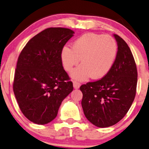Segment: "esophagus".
<instances>
[{
    "instance_id": "esophagus-1",
    "label": "esophagus",
    "mask_w": 149,
    "mask_h": 149,
    "mask_svg": "<svg viewBox=\"0 0 149 149\" xmlns=\"http://www.w3.org/2000/svg\"><path fill=\"white\" fill-rule=\"evenodd\" d=\"M80 86V84L79 83V82H78L77 81L73 82V87H74V89L79 88Z\"/></svg>"
}]
</instances>
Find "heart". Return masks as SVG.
Returning a JSON list of instances; mask_svg holds the SVG:
<instances>
[{
  "label": "heart",
  "instance_id": "heart-1",
  "mask_svg": "<svg viewBox=\"0 0 149 149\" xmlns=\"http://www.w3.org/2000/svg\"><path fill=\"white\" fill-rule=\"evenodd\" d=\"M116 42L108 35L86 33L77 39L72 48L64 46L61 52V60L65 70H72L71 77L85 80L91 76L94 79L104 77L113 65L117 54Z\"/></svg>",
  "mask_w": 149,
  "mask_h": 149
}]
</instances>
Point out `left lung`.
I'll use <instances>...</instances> for the list:
<instances>
[{
    "label": "left lung",
    "mask_w": 149,
    "mask_h": 149,
    "mask_svg": "<svg viewBox=\"0 0 149 149\" xmlns=\"http://www.w3.org/2000/svg\"><path fill=\"white\" fill-rule=\"evenodd\" d=\"M113 36L118 47L111 69L100 80L80 87L84 115L98 127H108L119 122L127 113L136 94L135 59L125 41L116 34Z\"/></svg>",
    "instance_id": "obj_1"
}]
</instances>
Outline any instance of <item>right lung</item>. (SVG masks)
I'll list each match as a JSON object with an SVG mask.
<instances>
[{
  "label": "right lung",
  "instance_id": "obj_1",
  "mask_svg": "<svg viewBox=\"0 0 149 149\" xmlns=\"http://www.w3.org/2000/svg\"><path fill=\"white\" fill-rule=\"evenodd\" d=\"M73 33L68 28L45 29L31 38L19 55L13 91L21 111L31 122H51L63 100L72 91L61 52Z\"/></svg>",
  "mask_w": 149,
  "mask_h": 149
}]
</instances>
